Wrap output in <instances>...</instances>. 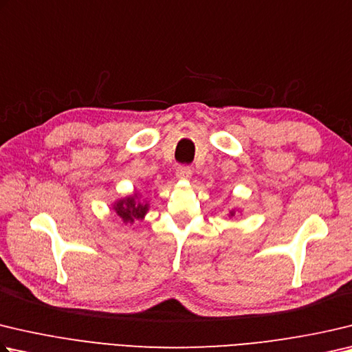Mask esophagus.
<instances>
[{"label":"esophagus","mask_w":352,"mask_h":352,"mask_svg":"<svg viewBox=\"0 0 352 352\" xmlns=\"http://www.w3.org/2000/svg\"><path fill=\"white\" fill-rule=\"evenodd\" d=\"M175 175L178 180H189L190 177H192V170L188 166H178Z\"/></svg>","instance_id":"obj_1"}]
</instances>
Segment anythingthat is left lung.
<instances>
[{"label":"left lung","mask_w":352,"mask_h":352,"mask_svg":"<svg viewBox=\"0 0 352 352\" xmlns=\"http://www.w3.org/2000/svg\"><path fill=\"white\" fill-rule=\"evenodd\" d=\"M237 214H241V209L240 208H232V209H229L228 217H229V219H232V217H237Z\"/></svg>","instance_id":"1"}]
</instances>
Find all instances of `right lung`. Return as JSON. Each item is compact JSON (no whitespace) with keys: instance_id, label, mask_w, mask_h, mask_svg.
Here are the masks:
<instances>
[{"instance_id":"1","label":"right lung","mask_w":352,"mask_h":352,"mask_svg":"<svg viewBox=\"0 0 352 352\" xmlns=\"http://www.w3.org/2000/svg\"><path fill=\"white\" fill-rule=\"evenodd\" d=\"M151 201L148 197H143L138 190H133L132 194L117 198L112 203V210L117 214L124 225H132L137 220H144L146 214L149 212Z\"/></svg>"}]
</instances>
